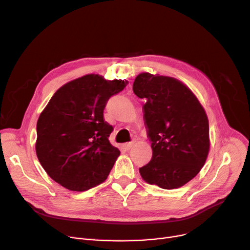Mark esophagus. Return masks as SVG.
<instances>
[{
	"label": "esophagus",
	"mask_w": 250,
	"mask_h": 250,
	"mask_svg": "<svg viewBox=\"0 0 250 250\" xmlns=\"http://www.w3.org/2000/svg\"><path fill=\"white\" fill-rule=\"evenodd\" d=\"M133 145H134V142H128V143L124 144V148H125V150H129L130 148L133 147Z\"/></svg>",
	"instance_id": "obj_1"
}]
</instances>
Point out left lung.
<instances>
[{"label": "left lung", "mask_w": 250, "mask_h": 250, "mask_svg": "<svg viewBox=\"0 0 250 250\" xmlns=\"http://www.w3.org/2000/svg\"><path fill=\"white\" fill-rule=\"evenodd\" d=\"M134 93L145 100L144 121L153 150L139 169L142 178L164 189L185 186L207 160L209 139L205 109L192 92L174 78L142 73Z\"/></svg>", "instance_id": "1"}]
</instances>
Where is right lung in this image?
<instances>
[{"mask_svg":"<svg viewBox=\"0 0 250 250\" xmlns=\"http://www.w3.org/2000/svg\"><path fill=\"white\" fill-rule=\"evenodd\" d=\"M126 84L83 76L61 87L39 115L37 158L62 187L84 191L107 178L121 152L108 140L113 127L104 122L103 111Z\"/></svg>","mask_w":250,"mask_h":250,"instance_id":"1","label":"right lung"}]
</instances>
